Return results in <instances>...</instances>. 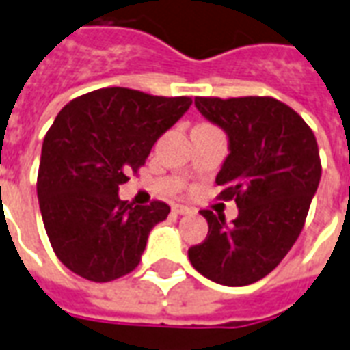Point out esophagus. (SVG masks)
Returning <instances> with one entry per match:
<instances>
[{
    "label": "esophagus",
    "instance_id": "obj_1",
    "mask_svg": "<svg viewBox=\"0 0 350 350\" xmlns=\"http://www.w3.org/2000/svg\"><path fill=\"white\" fill-rule=\"evenodd\" d=\"M173 212L178 215H186V214H191L193 210L190 206H185V204H173Z\"/></svg>",
    "mask_w": 350,
    "mask_h": 350
}]
</instances>
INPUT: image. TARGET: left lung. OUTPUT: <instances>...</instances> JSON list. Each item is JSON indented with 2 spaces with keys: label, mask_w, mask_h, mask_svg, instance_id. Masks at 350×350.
I'll return each mask as SVG.
<instances>
[{
  "label": "left lung",
  "mask_w": 350,
  "mask_h": 350,
  "mask_svg": "<svg viewBox=\"0 0 350 350\" xmlns=\"http://www.w3.org/2000/svg\"><path fill=\"white\" fill-rule=\"evenodd\" d=\"M199 112L227 133L230 154L217 173L219 199L236 201L232 223L212 210L191 265L223 286H247L277 267L297 241L321 178L317 142L295 110L269 96L196 97Z\"/></svg>",
  "instance_id": "1"
}]
</instances>
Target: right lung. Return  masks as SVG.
Here are the masks:
<instances>
[{"mask_svg":"<svg viewBox=\"0 0 350 350\" xmlns=\"http://www.w3.org/2000/svg\"><path fill=\"white\" fill-rule=\"evenodd\" d=\"M191 97L99 88L72 99L42 146L36 191L57 258L79 277L110 282L140 264L147 236L170 206L122 201L120 185L136 173Z\"/></svg>","mask_w":350,"mask_h":350,"instance_id":"right-lung-1","label":"right lung"}]
</instances>
